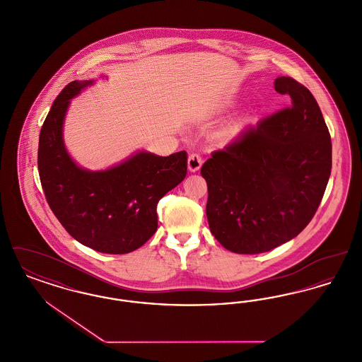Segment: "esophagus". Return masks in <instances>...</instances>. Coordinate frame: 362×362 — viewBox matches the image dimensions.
<instances>
[{"mask_svg": "<svg viewBox=\"0 0 362 362\" xmlns=\"http://www.w3.org/2000/svg\"><path fill=\"white\" fill-rule=\"evenodd\" d=\"M202 165V158L201 156L197 155V153H192L189 156V160H187V167H189V173H197Z\"/></svg>", "mask_w": 362, "mask_h": 362, "instance_id": "esophagus-1", "label": "esophagus"}]
</instances>
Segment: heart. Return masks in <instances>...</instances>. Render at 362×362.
<instances>
[{
  "mask_svg": "<svg viewBox=\"0 0 362 362\" xmlns=\"http://www.w3.org/2000/svg\"><path fill=\"white\" fill-rule=\"evenodd\" d=\"M230 107H232L230 104L224 105V107L220 110V112H221V114L226 112ZM245 124H247V119H245V118H243L240 121L233 122L232 124H229V126L225 129L224 132H223V136L228 138L233 137L235 134H238L240 130H243V127H244Z\"/></svg>",
  "mask_w": 362,
  "mask_h": 362,
  "instance_id": "1",
  "label": "heart"
}]
</instances>
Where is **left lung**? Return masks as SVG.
<instances>
[{
  "label": "left lung",
  "mask_w": 362,
  "mask_h": 362,
  "mask_svg": "<svg viewBox=\"0 0 362 362\" xmlns=\"http://www.w3.org/2000/svg\"><path fill=\"white\" fill-rule=\"evenodd\" d=\"M274 88L291 105L243 132L201 168L209 228L236 254L292 240L315 216L331 173V137L319 104L292 77Z\"/></svg>",
  "instance_id": "8db88e82"
}]
</instances>
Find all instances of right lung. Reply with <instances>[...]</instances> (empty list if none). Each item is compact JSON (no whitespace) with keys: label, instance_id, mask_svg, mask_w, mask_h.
<instances>
[{"label":"right lung","instance_id":"add662e5","mask_svg":"<svg viewBox=\"0 0 362 362\" xmlns=\"http://www.w3.org/2000/svg\"><path fill=\"white\" fill-rule=\"evenodd\" d=\"M95 83L71 81L54 100L39 136V176L49 206L73 239L103 254H127L153 236L157 204L186 177L187 153L138 151L102 171L80 167L65 146L64 123L71 99Z\"/></svg>","mask_w":362,"mask_h":362}]
</instances>
